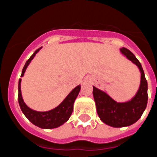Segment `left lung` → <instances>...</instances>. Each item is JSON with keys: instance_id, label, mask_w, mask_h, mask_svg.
Segmentation results:
<instances>
[{"instance_id": "1", "label": "left lung", "mask_w": 157, "mask_h": 157, "mask_svg": "<svg viewBox=\"0 0 157 157\" xmlns=\"http://www.w3.org/2000/svg\"><path fill=\"white\" fill-rule=\"evenodd\" d=\"M120 51L140 70V86L136 96L127 103H117L106 93L93 86V95L100 120L115 128L129 126L136 122L144 113L147 103V82L140 63L127 48H121Z\"/></svg>"}]
</instances>
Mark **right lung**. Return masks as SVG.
<instances>
[{"label": "right lung", "mask_w": 157, "mask_h": 157, "mask_svg": "<svg viewBox=\"0 0 157 157\" xmlns=\"http://www.w3.org/2000/svg\"><path fill=\"white\" fill-rule=\"evenodd\" d=\"M39 49L35 50V52L32 54V56L27 60V62L25 64L24 67L21 72V76L24 75V73L26 70L28 65L29 64L30 61L35 56V54L39 51ZM81 89V86H78L75 89L71 90L66 99L63 100V102L61 103L59 106L49 111H45V112H39V111H33L28 107L24 103L21 96V79H19L18 82V103L20 105V107L24 115L26 116V118L30 121L32 124H33L36 126L39 127L41 128H55L59 127L60 125L67 122L71 117L72 111H73V106L75 100L77 98L78 94L79 93V90Z\"/></svg>", "instance_id": "obj_1"}]
</instances>
